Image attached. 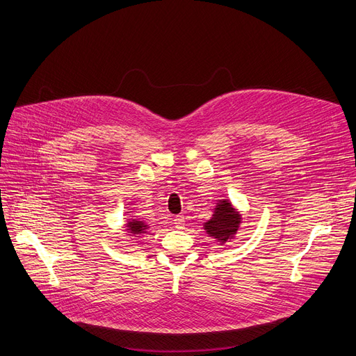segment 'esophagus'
I'll list each match as a JSON object with an SVG mask.
<instances>
[{
  "mask_svg": "<svg viewBox=\"0 0 356 356\" xmlns=\"http://www.w3.org/2000/svg\"><path fill=\"white\" fill-rule=\"evenodd\" d=\"M173 221H175L176 229H183L184 227V216H176Z\"/></svg>",
  "mask_w": 356,
  "mask_h": 356,
  "instance_id": "1",
  "label": "esophagus"
}]
</instances>
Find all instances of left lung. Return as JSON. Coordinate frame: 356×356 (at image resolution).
I'll return each instance as SVG.
<instances>
[{"label":"left lung","mask_w":356,"mask_h":356,"mask_svg":"<svg viewBox=\"0 0 356 356\" xmlns=\"http://www.w3.org/2000/svg\"><path fill=\"white\" fill-rule=\"evenodd\" d=\"M243 216L238 209H236L229 199H221L216 202L211 218L203 222V229L209 237L222 245L236 237Z\"/></svg>","instance_id":"obj_1"}]
</instances>
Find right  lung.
<instances>
[{"mask_svg": "<svg viewBox=\"0 0 356 356\" xmlns=\"http://www.w3.org/2000/svg\"><path fill=\"white\" fill-rule=\"evenodd\" d=\"M124 225V232L126 236H131L132 240H135V237L143 236L149 232V224L140 218H127Z\"/></svg>", "mask_w": 356, "mask_h": 356, "instance_id": "1", "label": "right lung"}]
</instances>
